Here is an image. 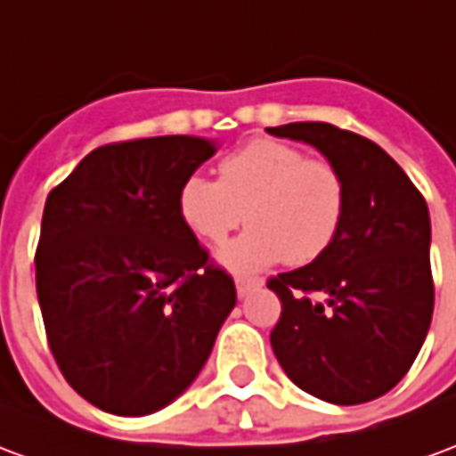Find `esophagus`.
Wrapping results in <instances>:
<instances>
[{"mask_svg": "<svg viewBox=\"0 0 456 456\" xmlns=\"http://www.w3.org/2000/svg\"><path fill=\"white\" fill-rule=\"evenodd\" d=\"M262 287L260 277H235V289H238V297L245 298L250 291Z\"/></svg>", "mask_w": 456, "mask_h": 456, "instance_id": "obj_1", "label": "esophagus"}]
</instances>
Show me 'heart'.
<instances>
[{"mask_svg":"<svg viewBox=\"0 0 456 456\" xmlns=\"http://www.w3.org/2000/svg\"><path fill=\"white\" fill-rule=\"evenodd\" d=\"M345 211L347 187L333 162L267 138L225 155L218 179L189 175L177 189L182 224L206 245L224 242L248 216L250 228L218 255L235 272L318 260L340 235Z\"/></svg>","mask_w":456,"mask_h":456,"instance_id":"b5f03b06","label":"heart"}]
</instances>
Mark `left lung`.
I'll return each instance as SVG.
<instances>
[{
	"label": "left lung",
	"instance_id": "obj_1",
	"mask_svg": "<svg viewBox=\"0 0 456 456\" xmlns=\"http://www.w3.org/2000/svg\"><path fill=\"white\" fill-rule=\"evenodd\" d=\"M267 131L314 145L347 187L333 245L267 281L281 301L272 350L311 396L338 405L374 401L405 377L433 321L428 204L396 159L357 133L321 121Z\"/></svg>",
	"mask_w": 456,
	"mask_h": 456
}]
</instances>
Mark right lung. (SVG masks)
<instances>
[{"label": "right lung", "mask_w": 456, "mask_h": 456, "mask_svg": "<svg viewBox=\"0 0 456 456\" xmlns=\"http://www.w3.org/2000/svg\"><path fill=\"white\" fill-rule=\"evenodd\" d=\"M216 141L159 135L102 145L53 189L36 291L62 377L114 415L187 391L235 305L232 277L177 214V189Z\"/></svg>", "instance_id": "1"}]
</instances>
